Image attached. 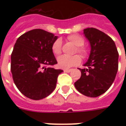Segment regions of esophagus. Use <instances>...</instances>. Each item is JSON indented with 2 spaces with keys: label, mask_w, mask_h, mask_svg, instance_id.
Masks as SVG:
<instances>
[{
  "label": "esophagus",
  "mask_w": 126,
  "mask_h": 126,
  "mask_svg": "<svg viewBox=\"0 0 126 126\" xmlns=\"http://www.w3.org/2000/svg\"><path fill=\"white\" fill-rule=\"evenodd\" d=\"M71 71H72L71 69H65V70H64V71H65V72H67V73H69V72H71Z\"/></svg>",
  "instance_id": "obj_1"
}]
</instances>
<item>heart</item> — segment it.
<instances>
[{
  "instance_id": "heart-1",
  "label": "heart",
  "mask_w": 126,
  "mask_h": 126,
  "mask_svg": "<svg viewBox=\"0 0 126 126\" xmlns=\"http://www.w3.org/2000/svg\"><path fill=\"white\" fill-rule=\"evenodd\" d=\"M69 41L77 47V52L82 56V57H86L88 53L89 50L87 47H84V39L82 36L78 34H72L67 37ZM61 45L62 42L60 39L56 40L52 44L51 50L53 54L55 55H60L61 52ZM81 62V58L79 55H76L74 56H67L62 55L57 59V65L59 67L62 69H69L73 67L79 65Z\"/></svg>"
}]
</instances>
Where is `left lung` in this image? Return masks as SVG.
<instances>
[{"instance_id":"8db88e82","label":"left lung","mask_w":126,"mask_h":126,"mask_svg":"<svg viewBox=\"0 0 126 126\" xmlns=\"http://www.w3.org/2000/svg\"><path fill=\"white\" fill-rule=\"evenodd\" d=\"M90 42L89 58L79 69L81 77L74 83L78 92L89 97H97L110 88L118 70L119 54L114 41L103 32L90 28L84 30Z\"/></svg>"}]
</instances>
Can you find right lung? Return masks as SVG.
Returning <instances> with one entry per match:
<instances>
[{
	"label": "right lung",
	"instance_id": "add662e5",
	"mask_svg": "<svg viewBox=\"0 0 126 126\" xmlns=\"http://www.w3.org/2000/svg\"><path fill=\"white\" fill-rule=\"evenodd\" d=\"M57 36L35 29L19 37L13 48L11 71L15 84L24 96L33 100L46 98L56 88L63 72L50 66L57 63L51 50Z\"/></svg>",
	"mask_w": 126,
	"mask_h": 126
}]
</instances>
